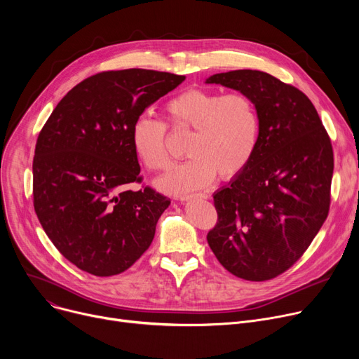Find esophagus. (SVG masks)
<instances>
[{
	"mask_svg": "<svg viewBox=\"0 0 359 359\" xmlns=\"http://www.w3.org/2000/svg\"><path fill=\"white\" fill-rule=\"evenodd\" d=\"M191 199H208V195L199 192V194H191V195L180 196V201H183V202L184 201H191Z\"/></svg>",
	"mask_w": 359,
	"mask_h": 359,
	"instance_id": "obj_1",
	"label": "esophagus"
}]
</instances>
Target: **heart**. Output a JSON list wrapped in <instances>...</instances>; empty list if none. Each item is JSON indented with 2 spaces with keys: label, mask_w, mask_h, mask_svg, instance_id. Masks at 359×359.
Listing matches in <instances>:
<instances>
[{
  "label": "heart",
  "mask_w": 359,
  "mask_h": 359,
  "mask_svg": "<svg viewBox=\"0 0 359 359\" xmlns=\"http://www.w3.org/2000/svg\"><path fill=\"white\" fill-rule=\"evenodd\" d=\"M165 123L148 115L135 119L130 142L149 172H167L173 157L167 147V128L191 132L186 154L191 158L157 182L163 191L186 194L211 184L217 175L231 180L250 164L260 135V116L246 93L186 88L163 106Z\"/></svg>",
  "instance_id": "heart-1"
}]
</instances>
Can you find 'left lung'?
Listing matches in <instances>:
<instances>
[{"mask_svg":"<svg viewBox=\"0 0 359 359\" xmlns=\"http://www.w3.org/2000/svg\"><path fill=\"white\" fill-rule=\"evenodd\" d=\"M206 83L249 94L260 116L250 164L214 195L218 219L206 240L230 273L269 280L301 259L329 215L332 141L306 94L268 72L236 69Z\"/></svg>","mask_w":359,"mask_h":359,"instance_id":"obj_1","label":"left lung"}]
</instances>
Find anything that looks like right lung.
<instances>
[{
  "mask_svg": "<svg viewBox=\"0 0 359 359\" xmlns=\"http://www.w3.org/2000/svg\"><path fill=\"white\" fill-rule=\"evenodd\" d=\"M184 80L130 68L94 74L72 87L39 132L33 206L46 236L79 269L113 276L149 248L170 199L142 183L132 123Z\"/></svg>",
  "mask_w": 359,
  "mask_h": 359,
  "instance_id": "right-lung-1",
  "label": "right lung"
}]
</instances>
